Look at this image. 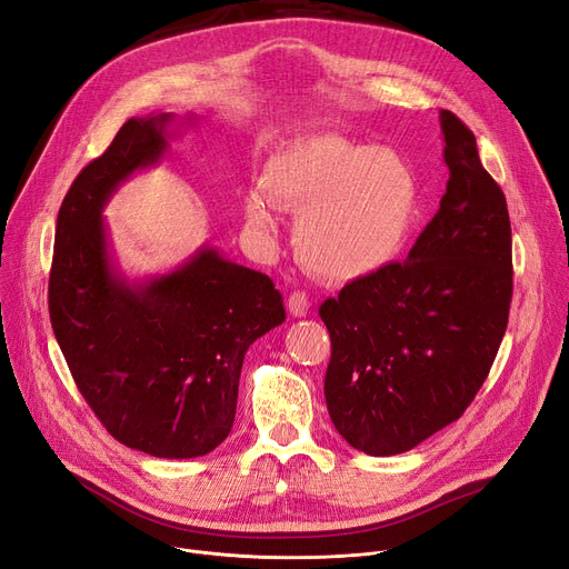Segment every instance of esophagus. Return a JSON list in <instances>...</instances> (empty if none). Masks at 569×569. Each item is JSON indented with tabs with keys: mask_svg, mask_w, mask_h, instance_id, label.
I'll return each mask as SVG.
<instances>
[{
	"mask_svg": "<svg viewBox=\"0 0 569 569\" xmlns=\"http://www.w3.org/2000/svg\"><path fill=\"white\" fill-rule=\"evenodd\" d=\"M308 308H310V296L306 291H293L289 296V312L293 317H303L308 315Z\"/></svg>",
	"mask_w": 569,
	"mask_h": 569,
	"instance_id": "34e87169",
	"label": "esophagus"
}]
</instances>
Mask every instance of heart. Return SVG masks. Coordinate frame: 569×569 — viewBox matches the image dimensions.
Wrapping results in <instances>:
<instances>
[{
	"instance_id": "b5f03b06",
	"label": "heart",
	"mask_w": 569,
	"mask_h": 569,
	"mask_svg": "<svg viewBox=\"0 0 569 569\" xmlns=\"http://www.w3.org/2000/svg\"><path fill=\"white\" fill-rule=\"evenodd\" d=\"M261 182L270 201L299 212L296 254L333 282L382 273L408 248L421 210L419 178L408 159L336 133L284 146L268 159ZM248 220L254 229L273 224L259 194L248 199Z\"/></svg>"
}]
</instances>
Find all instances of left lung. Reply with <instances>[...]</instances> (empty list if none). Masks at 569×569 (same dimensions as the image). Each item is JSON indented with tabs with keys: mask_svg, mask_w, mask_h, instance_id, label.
<instances>
[{
	"mask_svg": "<svg viewBox=\"0 0 569 569\" xmlns=\"http://www.w3.org/2000/svg\"><path fill=\"white\" fill-rule=\"evenodd\" d=\"M447 192L405 261L319 308L331 336L323 396L363 453L410 451L461 417L496 361L511 303V224L475 133L440 113Z\"/></svg>",
	"mask_w": 569,
	"mask_h": 569,
	"instance_id": "left-lung-1",
	"label": "left lung"
}]
</instances>
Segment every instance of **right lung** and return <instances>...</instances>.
Returning a JSON list of instances; mask_svg holds the SVG:
<instances>
[{"label":"right lung","instance_id":"obj_1","mask_svg":"<svg viewBox=\"0 0 569 569\" xmlns=\"http://www.w3.org/2000/svg\"><path fill=\"white\" fill-rule=\"evenodd\" d=\"M171 118L127 120L76 176L58 214L48 310L78 391L118 442L197 458L227 440L246 351L287 315L273 280L212 248L137 284L113 268L101 210L167 152Z\"/></svg>","mask_w":569,"mask_h":569}]
</instances>
